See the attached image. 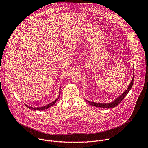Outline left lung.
Returning a JSON list of instances; mask_svg holds the SVG:
<instances>
[{
	"label": "left lung",
	"instance_id": "obj_1",
	"mask_svg": "<svg viewBox=\"0 0 148 148\" xmlns=\"http://www.w3.org/2000/svg\"><path fill=\"white\" fill-rule=\"evenodd\" d=\"M134 77H135V75L134 74L132 79L131 83L130 84V85L128 86V88L126 90V91H124L123 93H122L121 95H119L116 98V99H115L114 101H113L111 102H110V103H99V102H94L89 101L87 99H86V101H87L91 105H92V106H94V107L105 108H114L122 101V100H123V99L126 97V95L128 94V92H130V91L132 88V86L134 84Z\"/></svg>",
	"mask_w": 148,
	"mask_h": 148
}]
</instances>
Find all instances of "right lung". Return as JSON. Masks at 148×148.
<instances>
[{
	"label": "right lung",
	"instance_id": "obj_1",
	"mask_svg": "<svg viewBox=\"0 0 148 148\" xmlns=\"http://www.w3.org/2000/svg\"><path fill=\"white\" fill-rule=\"evenodd\" d=\"M60 90H61V87H60ZM60 96V91H59L58 97L54 101H53L52 102H51V103H49V104H47V105H45V106H43V107H30V106H29V105H26V103H25V105H26V107H27V108H29L30 109V110H36V111H43V110H47V109H48L49 108H50V107H51V106H53V105H54L56 103V102L57 101V100L58 99Z\"/></svg>",
	"mask_w": 148,
	"mask_h": 148
}]
</instances>
